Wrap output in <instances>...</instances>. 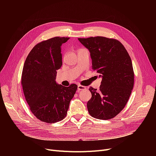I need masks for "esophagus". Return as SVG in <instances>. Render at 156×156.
I'll return each mask as SVG.
<instances>
[{"instance_id": "esophagus-1", "label": "esophagus", "mask_w": 156, "mask_h": 156, "mask_svg": "<svg viewBox=\"0 0 156 156\" xmlns=\"http://www.w3.org/2000/svg\"><path fill=\"white\" fill-rule=\"evenodd\" d=\"M87 88L84 86H82V85H78V91H80V90H85Z\"/></svg>"}]
</instances>
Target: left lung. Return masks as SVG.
<instances>
[{
	"label": "left lung",
	"instance_id": "left-lung-1",
	"mask_svg": "<svg viewBox=\"0 0 156 156\" xmlns=\"http://www.w3.org/2000/svg\"><path fill=\"white\" fill-rule=\"evenodd\" d=\"M90 53L92 69L102 78L99 91L89 88L92 98L87 102L89 114L95 118L109 119L126 105L134 84L130 57L118 40L104 37L78 38Z\"/></svg>",
	"mask_w": 156,
	"mask_h": 156
}]
</instances>
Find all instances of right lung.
<instances>
[{
    "label": "right lung",
    "mask_w": 156,
    "mask_h": 156,
    "mask_svg": "<svg viewBox=\"0 0 156 156\" xmlns=\"http://www.w3.org/2000/svg\"><path fill=\"white\" fill-rule=\"evenodd\" d=\"M68 37H54L37 44L27 56L21 84L30 109L41 121L54 123L66 116L78 86L56 83L57 70L62 64L61 45Z\"/></svg>",
    "instance_id": "add662e5"
}]
</instances>
